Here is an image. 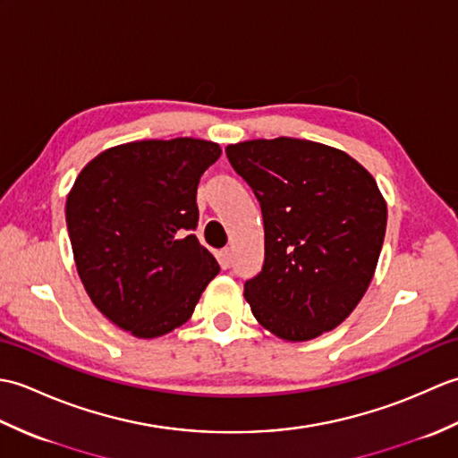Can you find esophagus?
Wrapping results in <instances>:
<instances>
[{
  "label": "esophagus",
  "mask_w": 458,
  "mask_h": 458,
  "mask_svg": "<svg viewBox=\"0 0 458 458\" xmlns=\"http://www.w3.org/2000/svg\"><path fill=\"white\" fill-rule=\"evenodd\" d=\"M220 264H222V267H230L232 266V250L230 248H224L220 251Z\"/></svg>",
  "instance_id": "esophagus-1"
}]
</instances>
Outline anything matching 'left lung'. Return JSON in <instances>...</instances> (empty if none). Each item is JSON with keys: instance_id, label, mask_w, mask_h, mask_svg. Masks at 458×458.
<instances>
[{"instance_id": "obj_1", "label": "left lung", "mask_w": 458, "mask_h": 458, "mask_svg": "<svg viewBox=\"0 0 458 458\" xmlns=\"http://www.w3.org/2000/svg\"><path fill=\"white\" fill-rule=\"evenodd\" d=\"M261 207L266 259L244 284L261 327L301 343L336 328L374 277L387 208L372 174L344 151L277 138L228 145Z\"/></svg>"}]
</instances>
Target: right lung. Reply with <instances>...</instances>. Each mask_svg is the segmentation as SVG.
<instances>
[{
    "mask_svg": "<svg viewBox=\"0 0 458 458\" xmlns=\"http://www.w3.org/2000/svg\"><path fill=\"white\" fill-rule=\"evenodd\" d=\"M220 145L148 140L106 149L66 199V228L86 293L115 327L138 338L191 318L220 271L192 234L197 187Z\"/></svg>",
    "mask_w": 458,
    "mask_h": 458,
    "instance_id": "1",
    "label": "right lung"
}]
</instances>
